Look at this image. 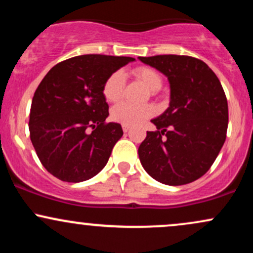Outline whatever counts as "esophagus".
I'll return each mask as SVG.
<instances>
[{
    "label": "esophagus",
    "instance_id": "1",
    "mask_svg": "<svg viewBox=\"0 0 253 253\" xmlns=\"http://www.w3.org/2000/svg\"><path fill=\"white\" fill-rule=\"evenodd\" d=\"M123 129H124L125 133L129 132V126H126V125H123Z\"/></svg>",
    "mask_w": 253,
    "mask_h": 253
}]
</instances>
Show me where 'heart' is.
I'll return each instance as SVG.
<instances>
[{"label": "heart", "instance_id": "heart-1", "mask_svg": "<svg viewBox=\"0 0 253 253\" xmlns=\"http://www.w3.org/2000/svg\"><path fill=\"white\" fill-rule=\"evenodd\" d=\"M133 76L151 92L158 91L163 85V78L156 69L150 66H138L133 70ZM125 77L121 71L113 72L103 85V96L108 102H118L123 96ZM156 114L155 107L151 104L135 107L128 103H120L112 110L113 120L126 126H139Z\"/></svg>", "mask_w": 253, "mask_h": 253}]
</instances>
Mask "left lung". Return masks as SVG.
I'll return each mask as SVG.
<instances>
[{"mask_svg": "<svg viewBox=\"0 0 253 253\" xmlns=\"http://www.w3.org/2000/svg\"><path fill=\"white\" fill-rule=\"evenodd\" d=\"M168 77L170 104L151 120L139 146L140 163L156 181L182 185L205 175L226 140L228 104L219 78L202 60L189 56L139 57Z\"/></svg>", "mask_w": 253, "mask_h": 253, "instance_id": "8db88e82", "label": "left lung"}]
</instances>
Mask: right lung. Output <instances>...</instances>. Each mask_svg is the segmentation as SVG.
Here are the masks:
<instances>
[{"mask_svg": "<svg viewBox=\"0 0 253 253\" xmlns=\"http://www.w3.org/2000/svg\"><path fill=\"white\" fill-rule=\"evenodd\" d=\"M133 60L103 54L72 57L54 65L40 82L31 106V141L54 177L83 182L106 167L124 132L120 124L106 123L109 107L103 85Z\"/></svg>", "mask_w": 253, "mask_h": 253, "instance_id": "add662e5", "label": "right lung"}]
</instances>
